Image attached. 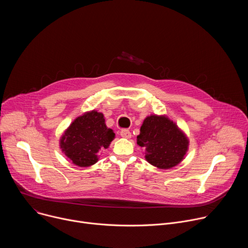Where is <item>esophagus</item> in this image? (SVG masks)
I'll use <instances>...</instances> for the list:
<instances>
[{
	"instance_id": "1",
	"label": "esophagus",
	"mask_w": 248,
	"mask_h": 248,
	"mask_svg": "<svg viewBox=\"0 0 248 248\" xmlns=\"http://www.w3.org/2000/svg\"><path fill=\"white\" fill-rule=\"evenodd\" d=\"M121 135H122L123 137H124V138H127V139L131 137V133H130V131L127 130V129H123V130L121 131Z\"/></svg>"
}]
</instances>
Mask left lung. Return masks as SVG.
Returning a JSON list of instances; mask_svg holds the SVG:
<instances>
[{"instance_id": "obj_1", "label": "left lung", "mask_w": 248, "mask_h": 248, "mask_svg": "<svg viewBox=\"0 0 248 248\" xmlns=\"http://www.w3.org/2000/svg\"><path fill=\"white\" fill-rule=\"evenodd\" d=\"M137 144L143 147L145 159L159 169L180 164L188 148V140L173 122L165 116H149L140 127Z\"/></svg>"}]
</instances>
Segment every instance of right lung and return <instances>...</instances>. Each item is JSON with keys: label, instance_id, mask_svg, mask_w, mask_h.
<instances>
[{"label": "right lung", "instance_id": "add662e5", "mask_svg": "<svg viewBox=\"0 0 248 248\" xmlns=\"http://www.w3.org/2000/svg\"><path fill=\"white\" fill-rule=\"evenodd\" d=\"M114 138L115 133L106 125L104 115L91 111L68 126L61 139V148L75 165L89 167L98 161L99 150L108 148Z\"/></svg>", "mask_w": 248, "mask_h": 248}]
</instances>
